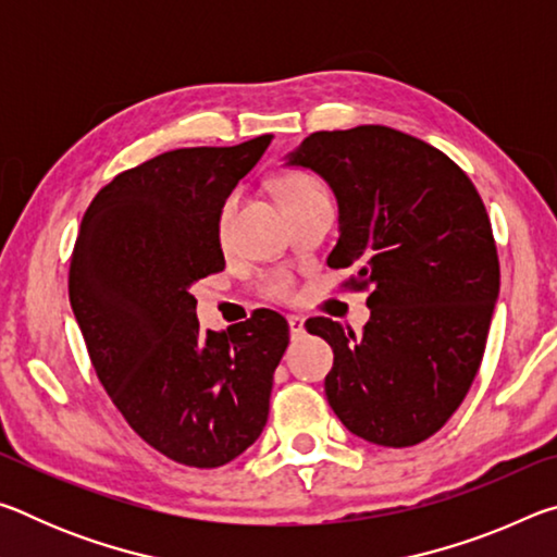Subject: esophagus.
I'll list each match as a JSON object with an SVG mask.
<instances>
[{
	"instance_id": "34e87169",
	"label": "esophagus",
	"mask_w": 557,
	"mask_h": 557,
	"mask_svg": "<svg viewBox=\"0 0 557 557\" xmlns=\"http://www.w3.org/2000/svg\"><path fill=\"white\" fill-rule=\"evenodd\" d=\"M287 324H289V336L292 338L305 336V317L292 314V317H287Z\"/></svg>"
}]
</instances>
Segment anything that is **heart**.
Instances as JSON below:
<instances>
[{
    "label": "heart",
    "mask_w": 557,
    "mask_h": 557,
    "mask_svg": "<svg viewBox=\"0 0 557 557\" xmlns=\"http://www.w3.org/2000/svg\"><path fill=\"white\" fill-rule=\"evenodd\" d=\"M319 194H326L324 186L319 184L314 176H309V174H289L285 182L280 184L282 206L299 203V201L312 199V196H319ZM233 203H235L233 199L225 201L221 213H219V240L221 243L228 240V225H231V215H233ZM265 292H268L270 297H277V299L292 297V277L285 275V272H277V275L268 277Z\"/></svg>",
    "instance_id": "heart-1"
}]
</instances>
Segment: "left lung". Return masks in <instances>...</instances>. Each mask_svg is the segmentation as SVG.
Returning a JSON list of instances; mask_svg holds the SVG:
<instances>
[{
  "mask_svg": "<svg viewBox=\"0 0 557 557\" xmlns=\"http://www.w3.org/2000/svg\"><path fill=\"white\" fill-rule=\"evenodd\" d=\"M285 166L332 188L338 240L326 262L371 287L363 334L307 322L334 348L326 400L356 437L418 445L459 408L484 356L498 258L482 196L447 154L383 125L314 132Z\"/></svg>",
  "mask_w": 557,
  "mask_h": 557,
  "instance_id": "1",
  "label": "left lung"
}]
</instances>
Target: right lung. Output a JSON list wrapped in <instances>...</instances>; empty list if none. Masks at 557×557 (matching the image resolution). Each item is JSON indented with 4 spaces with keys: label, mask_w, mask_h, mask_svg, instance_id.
I'll return each instance as SVG.
<instances>
[{
    "label": "right lung",
    "mask_w": 557,
    "mask_h": 557,
    "mask_svg": "<svg viewBox=\"0 0 557 557\" xmlns=\"http://www.w3.org/2000/svg\"><path fill=\"white\" fill-rule=\"evenodd\" d=\"M270 139L127 169L100 188L75 240L69 297L92 369L129 428L186 467H223L260 437L289 344L272 309L203 332L191 295L225 268L219 213Z\"/></svg>",
    "instance_id": "right-lung-1"
}]
</instances>
